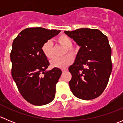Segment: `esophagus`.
Returning a JSON list of instances; mask_svg holds the SVG:
<instances>
[{"instance_id": "1", "label": "esophagus", "mask_w": 123, "mask_h": 123, "mask_svg": "<svg viewBox=\"0 0 123 123\" xmlns=\"http://www.w3.org/2000/svg\"><path fill=\"white\" fill-rule=\"evenodd\" d=\"M67 70H68V69H67V68H63V69H62V72H67Z\"/></svg>"}]
</instances>
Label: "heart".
I'll list each match as a JSON object with an SVG mask.
<instances>
[{
	"mask_svg": "<svg viewBox=\"0 0 123 123\" xmlns=\"http://www.w3.org/2000/svg\"><path fill=\"white\" fill-rule=\"evenodd\" d=\"M56 42L65 48V53L68 52L71 54L75 53V49L72 47V41L66 35H61L56 39ZM42 51L45 57L48 59L53 58V47L50 41H47L42 46ZM73 61V56L70 54H67L62 58H56L51 61V67L58 68H65L70 65Z\"/></svg>",
	"mask_w": 123,
	"mask_h": 123,
	"instance_id": "heart-1",
	"label": "heart"
}]
</instances>
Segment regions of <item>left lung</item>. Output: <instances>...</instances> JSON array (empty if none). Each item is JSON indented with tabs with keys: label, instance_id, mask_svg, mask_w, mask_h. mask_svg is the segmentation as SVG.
Instances as JSON below:
<instances>
[{
	"label": "left lung",
	"instance_id": "1",
	"mask_svg": "<svg viewBox=\"0 0 123 123\" xmlns=\"http://www.w3.org/2000/svg\"><path fill=\"white\" fill-rule=\"evenodd\" d=\"M64 33L80 47L75 61L68 68L72 76L71 91L80 99H95L105 90L112 72V50L107 37L98 29Z\"/></svg>",
	"mask_w": 123,
	"mask_h": 123
}]
</instances>
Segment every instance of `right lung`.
<instances>
[{
    "label": "right lung",
    "instance_id": "right-lung-1",
    "mask_svg": "<svg viewBox=\"0 0 123 123\" xmlns=\"http://www.w3.org/2000/svg\"><path fill=\"white\" fill-rule=\"evenodd\" d=\"M60 31L28 28L12 42L10 53L12 77L23 98L33 105H45L55 97L56 85L62 71L58 68L46 71L50 63L42 53V46Z\"/></svg>",
    "mask_w": 123,
    "mask_h": 123
}]
</instances>
